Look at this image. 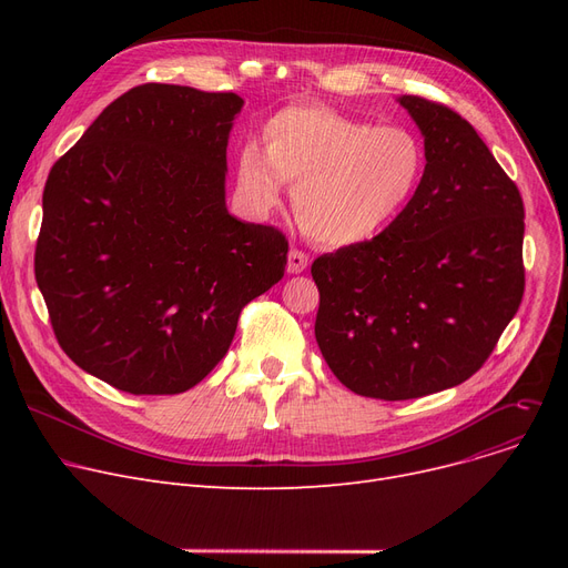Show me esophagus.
I'll return each mask as SVG.
<instances>
[{"label": "esophagus", "mask_w": 568, "mask_h": 568, "mask_svg": "<svg viewBox=\"0 0 568 568\" xmlns=\"http://www.w3.org/2000/svg\"><path fill=\"white\" fill-rule=\"evenodd\" d=\"M308 262H311V257L304 251L292 248L290 255H287V274H302V272H306Z\"/></svg>", "instance_id": "1"}]
</instances>
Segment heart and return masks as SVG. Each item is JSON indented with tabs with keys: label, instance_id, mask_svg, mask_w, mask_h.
<instances>
[{
	"label": "heart",
	"instance_id": "1",
	"mask_svg": "<svg viewBox=\"0 0 568 568\" xmlns=\"http://www.w3.org/2000/svg\"><path fill=\"white\" fill-rule=\"evenodd\" d=\"M426 172L424 140L405 126H375L329 105L296 103L264 124V146L236 154V193L253 214L296 186L302 230L326 246H354L396 223Z\"/></svg>",
	"mask_w": 568,
	"mask_h": 568
}]
</instances>
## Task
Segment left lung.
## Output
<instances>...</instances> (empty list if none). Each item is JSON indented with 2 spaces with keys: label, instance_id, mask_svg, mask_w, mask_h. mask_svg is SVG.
Listing matches in <instances>:
<instances>
[{
  "label": "left lung",
  "instance_id": "8db88e82",
  "mask_svg": "<svg viewBox=\"0 0 568 568\" xmlns=\"http://www.w3.org/2000/svg\"><path fill=\"white\" fill-rule=\"evenodd\" d=\"M398 103L424 135L419 191L371 242L311 266L324 362L349 392L379 400L422 398L471 377L525 292L518 186L458 112L422 97Z\"/></svg>",
  "mask_w": 568,
  "mask_h": 568
}]
</instances>
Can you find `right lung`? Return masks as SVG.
I'll use <instances>...</instances> for the list:
<instances>
[{
  "label": "right lung",
  "mask_w": 568,
  "mask_h": 568,
  "mask_svg": "<svg viewBox=\"0 0 568 568\" xmlns=\"http://www.w3.org/2000/svg\"><path fill=\"white\" fill-rule=\"evenodd\" d=\"M242 105L133 87L48 174L37 283L71 362L119 392H189L225 356L242 308L285 274V234L225 206Z\"/></svg>",
  "instance_id": "add662e5"
}]
</instances>
